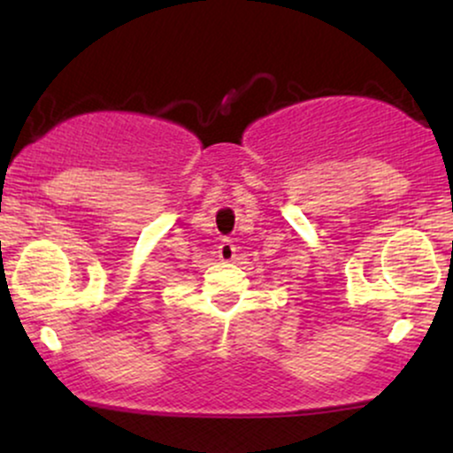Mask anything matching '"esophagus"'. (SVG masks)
<instances>
[{
  "instance_id": "esophagus-1",
  "label": "esophagus",
  "mask_w": 453,
  "mask_h": 453,
  "mask_svg": "<svg viewBox=\"0 0 453 453\" xmlns=\"http://www.w3.org/2000/svg\"><path fill=\"white\" fill-rule=\"evenodd\" d=\"M234 256H236V247H234L230 238H223L219 244V259L221 262H232Z\"/></svg>"
}]
</instances>
